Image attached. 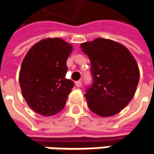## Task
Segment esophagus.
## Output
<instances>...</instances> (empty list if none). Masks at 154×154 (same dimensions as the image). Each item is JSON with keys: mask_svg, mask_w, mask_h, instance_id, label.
Segmentation results:
<instances>
[{"mask_svg": "<svg viewBox=\"0 0 154 154\" xmlns=\"http://www.w3.org/2000/svg\"><path fill=\"white\" fill-rule=\"evenodd\" d=\"M76 86H77V88L81 87V86H82V82H81V81H77V82H76Z\"/></svg>", "mask_w": 154, "mask_h": 154, "instance_id": "esophagus-1", "label": "esophagus"}]
</instances>
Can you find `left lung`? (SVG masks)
Returning a JSON list of instances; mask_svg holds the SVG:
<instances>
[{"instance_id":"1","label":"left lung","mask_w":154,"mask_h":154,"mask_svg":"<svg viewBox=\"0 0 154 154\" xmlns=\"http://www.w3.org/2000/svg\"><path fill=\"white\" fill-rule=\"evenodd\" d=\"M91 61L92 85L85 98L91 112L101 117L120 112L130 103L140 80L136 60L124 45L97 38L80 45Z\"/></svg>"}]
</instances>
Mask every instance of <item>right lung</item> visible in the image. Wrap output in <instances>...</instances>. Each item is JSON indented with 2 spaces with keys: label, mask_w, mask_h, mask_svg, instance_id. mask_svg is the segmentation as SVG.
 Instances as JSON below:
<instances>
[{
  "label": "right lung",
  "mask_w": 154,
  "mask_h": 154,
  "mask_svg": "<svg viewBox=\"0 0 154 154\" xmlns=\"http://www.w3.org/2000/svg\"><path fill=\"white\" fill-rule=\"evenodd\" d=\"M72 46L60 38H46L33 45L23 59L19 83L26 102L43 116L61 112L74 83L65 78Z\"/></svg>",
  "instance_id": "obj_1"
}]
</instances>
